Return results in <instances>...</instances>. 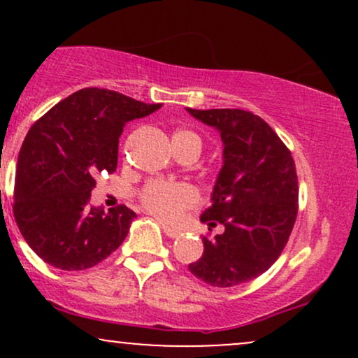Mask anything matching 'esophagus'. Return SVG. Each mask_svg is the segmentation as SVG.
Masks as SVG:
<instances>
[{"instance_id": "esophagus-1", "label": "esophagus", "mask_w": 358, "mask_h": 358, "mask_svg": "<svg viewBox=\"0 0 358 358\" xmlns=\"http://www.w3.org/2000/svg\"><path fill=\"white\" fill-rule=\"evenodd\" d=\"M162 227H163V231H165L166 236H168V237H171V239H175V237H178V236H180V231H176V229L170 227V225L163 224V222H162Z\"/></svg>"}]
</instances>
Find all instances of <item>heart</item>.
Instances as JSON below:
<instances>
[{
  "instance_id": "obj_1",
  "label": "heart",
  "mask_w": 358,
  "mask_h": 358,
  "mask_svg": "<svg viewBox=\"0 0 358 358\" xmlns=\"http://www.w3.org/2000/svg\"><path fill=\"white\" fill-rule=\"evenodd\" d=\"M175 150L183 148H196L202 150V138L190 129H176L171 136ZM139 200L148 212L158 219L173 222L182 215L183 210L193 207L199 202V193L187 183L163 182L151 180L139 192Z\"/></svg>"
}]
</instances>
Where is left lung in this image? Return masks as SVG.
<instances>
[{"instance_id":"8db88e82","label":"left lung","mask_w":358,"mask_h":358,"mask_svg":"<svg viewBox=\"0 0 358 358\" xmlns=\"http://www.w3.org/2000/svg\"><path fill=\"white\" fill-rule=\"evenodd\" d=\"M187 110L217 127L224 141V166L200 220L225 227L202 237L203 256L188 269L213 287L242 285L266 273L289 239L298 215L294 159L273 127L249 110Z\"/></svg>"}]
</instances>
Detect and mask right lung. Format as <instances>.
<instances>
[{
  "label": "right lung",
  "mask_w": 358,
  "mask_h": 358,
  "mask_svg": "<svg viewBox=\"0 0 358 358\" xmlns=\"http://www.w3.org/2000/svg\"><path fill=\"white\" fill-rule=\"evenodd\" d=\"M162 108L85 87L60 101L27 133L16 165L13 215L23 239L47 264L82 271L99 264L129 232L126 205L90 207L99 173H114L122 127Z\"/></svg>",
  "instance_id": "obj_1"
}]
</instances>
